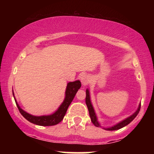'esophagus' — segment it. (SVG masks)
Wrapping results in <instances>:
<instances>
[{
	"label": "esophagus",
	"mask_w": 154,
	"mask_h": 154,
	"mask_svg": "<svg viewBox=\"0 0 154 154\" xmlns=\"http://www.w3.org/2000/svg\"><path fill=\"white\" fill-rule=\"evenodd\" d=\"M80 80L82 85L86 86L89 83V77L87 75H82L80 77Z\"/></svg>",
	"instance_id": "esophagus-1"
}]
</instances>
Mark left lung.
Wrapping results in <instances>:
<instances>
[{
  "instance_id": "left-lung-1",
  "label": "left lung",
  "mask_w": 154,
  "mask_h": 154,
  "mask_svg": "<svg viewBox=\"0 0 154 154\" xmlns=\"http://www.w3.org/2000/svg\"><path fill=\"white\" fill-rule=\"evenodd\" d=\"M85 103H86V105H87V106H88V111H89V114H90V117H91L92 122H93V124L95 125V127H98V128H101L100 123L98 122V118H97L96 114H95V112L94 108H93V105H92L89 89L86 90ZM140 109V103H139L138 108H137V111H136L133 114H132L131 116H128V117L126 118L125 119L119 122V123L116 124V125H114V126L109 127V128H103V129H104V130H110V131H112V130H119V129L124 128V127H125L126 125H129V124L131 122L132 120L135 119V118L136 117V116L138 114Z\"/></svg>"
}]
</instances>
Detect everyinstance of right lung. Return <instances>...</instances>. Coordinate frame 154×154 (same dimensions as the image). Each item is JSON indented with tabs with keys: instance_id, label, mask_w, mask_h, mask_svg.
<instances>
[{
	"instance_id": "right-lung-1",
	"label": "right lung",
	"mask_w": 154,
	"mask_h": 154,
	"mask_svg": "<svg viewBox=\"0 0 154 154\" xmlns=\"http://www.w3.org/2000/svg\"><path fill=\"white\" fill-rule=\"evenodd\" d=\"M81 87V82L79 80H76L75 82H70L67 84L66 91H65V98L63 103L60 105L59 109H57L54 114L50 115H43V116H33L29 113L26 112L19 106L17 103L13 92L14 98L15 102L18 107L19 112L24 116L26 120L30 122L31 123L35 125H40V126H53L56 125L62 121L67 111V109L69 106L70 103L73 100L76 93Z\"/></svg>"
}]
</instances>
